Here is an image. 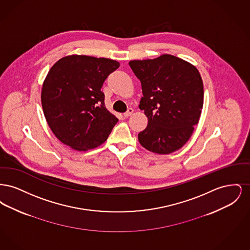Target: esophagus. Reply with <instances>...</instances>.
Returning a JSON list of instances; mask_svg holds the SVG:
<instances>
[{"label": "esophagus", "instance_id": "esophagus-1", "mask_svg": "<svg viewBox=\"0 0 250 250\" xmlns=\"http://www.w3.org/2000/svg\"><path fill=\"white\" fill-rule=\"evenodd\" d=\"M134 112V109L132 108V107H129L128 109H127V111H125V113H124V117H129L130 116L131 114Z\"/></svg>", "mask_w": 250, "mask_h": 250}]
</instances>
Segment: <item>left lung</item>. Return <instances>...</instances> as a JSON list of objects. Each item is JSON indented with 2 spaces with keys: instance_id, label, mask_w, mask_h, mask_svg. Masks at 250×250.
<instances>
[{
  "instance_id": "8db88e82",
  "label": "left lung",
  "mask_w": 250,
  "mask_h": 250,
  "mask_svg": "<svg viewBox=\"0 0 250 250\" xmlns=\"http://www.w3.org/2000/svg\"><path fill=\"white\" fill-rule=\"evenodd\" d=\"M129 65L142 83L140 107L148 118L139 142L156 154L177 151L189 140L202 113L204 92L200 73L169 54L131 61Z\"/></svg>"
}]
</instances>
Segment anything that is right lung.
Wrapping results in <instances>:
<instances>
[{"label":"right lung","mask_w":250,"mask_h":250,"mask_svg":"<svg viewBox=\"0 0 250 250\" xmlns=\"http://www.w3.org/2000/svg\"><path fill=\"white\" fill-rule=\"evenodd\" d=\"M119 66L114 60L71 55L50 68L41 102L48 125L60 142L77 151L106 142L118 119L105 107L101 88Z\"/></svg>","instance_id":"right-lung-1"}]
</instances>
